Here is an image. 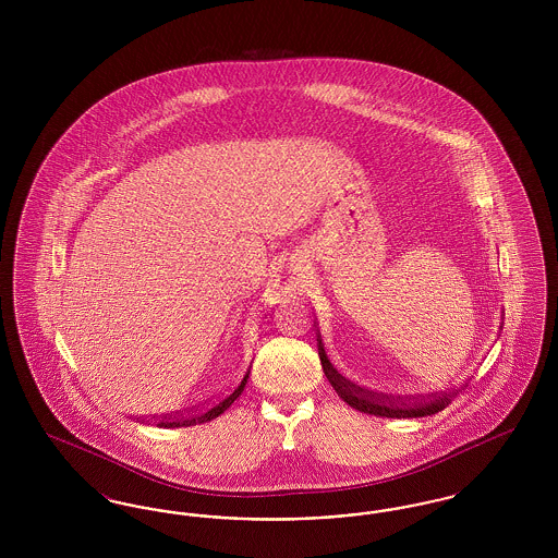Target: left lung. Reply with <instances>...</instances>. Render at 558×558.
Masks as SVG:
<instances>
[{
	"instance_id": "8db88e82",
	"label": "left lung",
	"mask_w": 558,
	"mask_h": 558,
	"mask_svg": "<svg viewBox=\"0 0 558 558\" xmlns=\"http://www.w3.org/2000/svg\"><path fill=\"white\" fill-rule=\"evenodd\" d=\"M318 337V355L322 362V371L326 374L328 383L332 385V389L339 393V398L347 401L351 408L364 412V414H374V416H385V418H423L441 412L444 408H448L453 398L469 387V383H464L460 389H453L448 393H439V396H428V398H389V396H378L372 393L368 389H362L357 385H353L351 380H347L343 374H339L337 368L330 364V360L326 357V351L322 345V339Z\"/></svg>"
}]
</instances>
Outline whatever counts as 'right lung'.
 I'll use <instances>...</instances> for the list:
<instances>
[{
	"instance_id": "obj_1",
	"label": "right lung",
	"mask_w": 558,
	"mask_h": 558,
	"mask_svg": "<svg viewBox=\"0 0 558 558\" xmlns=\"http://www.w3.org/2000/svg\"><path fill=\"white\" fill-rule=\"evenodd\" d=\"M248 374H251V368L246 371L244 374V378L240 380L239 387L232 391V393H228L226 398L217 399V401H213L211 405H207V408H198V410H192V412H186V414H178V416H162L157 421V426H165V428H175V426H192V425H201V423H209L213 418H217L219 414H223L236 399L240 398V393L244 391V385H246V378H248Z\"/></svg>"
}]
</instances>
